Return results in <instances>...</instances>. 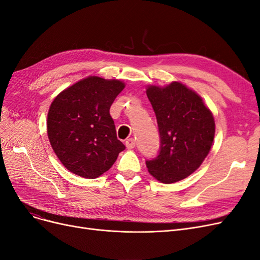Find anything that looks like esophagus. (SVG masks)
<instances>
[{"mask_svg":"<svg viewBox=\"0 0 260 260\" xmlns=\"http://www.w3.org/2000/svg\"><path fill=\"white\" fill-rule=\"evenodd\" d=\"M125 145H126L127 149H134L136 146V141L134 138H128V139L125 140Z\"/></svg>","mask_w":260,"mask_h":260,"instance_id":"obj_1","label":"esophagus"}]
</instances>
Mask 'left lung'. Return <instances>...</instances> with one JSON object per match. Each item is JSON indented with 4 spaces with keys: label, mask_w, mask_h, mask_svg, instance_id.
<instances>
[{
    "label": "left lung",
    "mask_w": 260,
    "mask_h": 260,
    "mask_svg": "<svg viewBox=\"0 0 260 260\" xmlns=\"http://www.w3.org/2000/svg\"><path fill=\"white\" fill-rule=\"evenodd\" d=\"M147 96L156 115L160 143L157 155L146 160L148 170L162 183L183 180L201 165L212 146L213 115L198 94L180 82L149 86Z\"/></svg>",
    "instance_id": "left-lung-1"
}]
</instances>
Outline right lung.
Returning a JSON list of instances; mask_svg holds the SVG:
<instances>
[{"label":"right lung","mask_w":260,"mask_h":260,"mask_svg":"<svg viewBox=\"0 0 260 260\" xmlns=\"http://www.w3.org/2000/svg\"><path fill=\"white\" fill-rule=\"evenodd\" d=\"M119 80L89 77L56 96L48 112L50 145L73 174L95 179L109 170L125 146L109 113L124 89Z\"/></svg>","instance_id":"obj_1"}]
</instances>
